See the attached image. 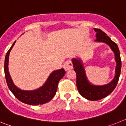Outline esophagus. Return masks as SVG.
I'll list each match as a JSON object with an SVG mask.
<instances>
[{
	"label": "esophagus",
	"mask_w": 126,
	"mask_h": 126,
	"mask_svg": "<svg viewBox=\"0 0 126 126\" xmlns=\"http://www.w3.org/2000/svg\"><path fill=\"white\" fill-rule=\"evenodd\" d=\"M64 69L65 71H68L73 68V64L71 61H67L64 62Z\"/></svg>",
	"instance_id": "esophagus-1"
}]
</instances>
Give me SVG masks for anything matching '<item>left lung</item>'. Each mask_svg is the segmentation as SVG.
Returning <instances> with one entry per match:
<instances>
[{"label": "left lung", "mask_w": 126, "mask_h": 126, "mask_svg": "<svg viewBox=\"0 0 126 126\" xmlns=\"http://www.w3.org/2000/svg\"><path fill=\"white\" fill-rule=\"evenodd\" d=\"M94 30L96 32L95 42L106 43L114 53L116 67L115 77L110 83L102 86L93 85L88 80L82 61L77 58L72 59L74 70L76 73V86L79 93L82 96L92 101L101 100L113 92L118 83L121 71V59L117 45L101 30L94 28Z\"/></svg>", "instance_id": "1"}]
</instances>
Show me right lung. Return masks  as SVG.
Masks as SVG:
<instances>
[{
  "label": "right lung",
  "mask_w": 126,
  "mask_h": 126,
  "mask_svg": "<svg viewBox=\"0 0 126 126\" xmlns=\"http://www.w3.org/2000/svg\"><path fill=\"white\" fill-rule=\"evenodd\" d=\"M15 43L16 41L7 52L4 62V73L9 88L19 100L24 103L32 105H38L47 103L55 96L59 82L65 74V71L62 68L53 71L44 84L36 90L31 91L20 90L13 83L8 69L9 56Z\"/></svg>",
  "instance_id": "1"
}]
</instances>
